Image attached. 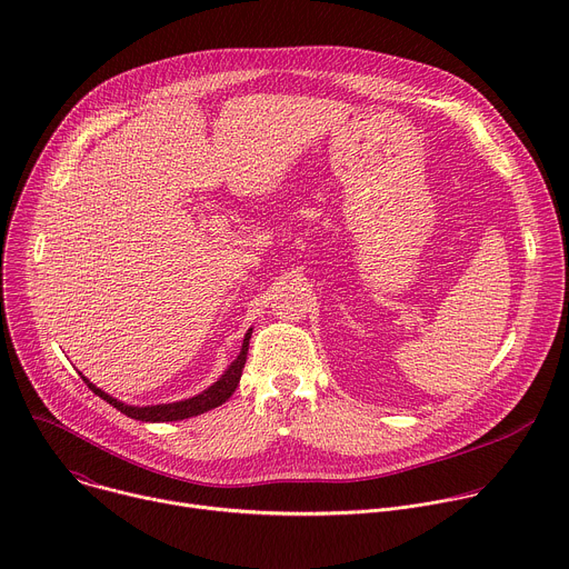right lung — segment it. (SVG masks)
I'll return each instance as SVG.
<instances>
[{"label": "right lung", "instance_id": "right-lung-1", "mask_svg": "<svg viewBox=\"0 0 569 569\" xmlns=\"http://www.w3.org/2000/svg\"><path fill=\"white\" fill-rule=\"evenodd\" d=\"M250 338H252V329L246 333V338H242V347H240V353L238 358L224 369V373L211 385L207 387L204 391L191 396V398H184V400H176V402H159V405H143V408H139V405H128L123 400H117L114 396L106 393L103 389H99L94 382H90L83 373V380L88 382V387L101 396L103 400H108L110 405H114V408L134 419V421H146V423H167V421H182V419H191V417H198V415H204L213 408H218V405H222L238 387V380L242 376V367H246V360H248V349H250Z\"/></svg>", "mask_w": 569, "mask_h": 569}]
</instances>
